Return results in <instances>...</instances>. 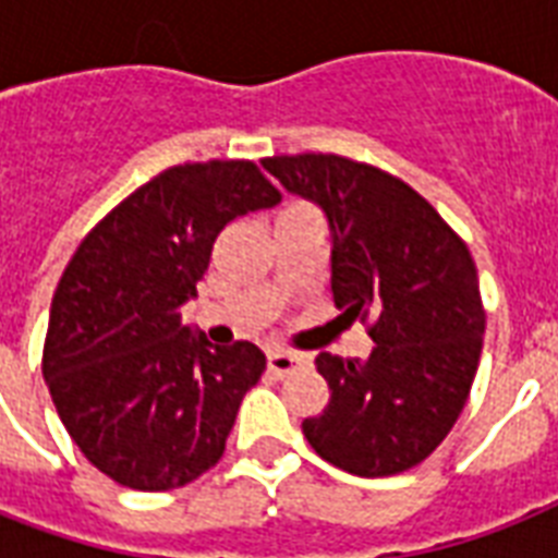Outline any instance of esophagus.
I'll list each match as a JSON object with an SVG mask.
<instances>
[{"label":"esophagus","mask_w":558,"mask_h":558,"mask_svg":"<svg viewBox=\"0 0 558 558\" xmlns=\"http://www.w3.org/2000/svg\"><path fill=\"white\" fill-rule=\"evenodd\" d=\"M266 365H269L271 373H278V376H287L295 367L306 365V356L301 353H292V350H269V356H266Z\"/></svg>","instance_id":"esophagus-1"}]
</instances>
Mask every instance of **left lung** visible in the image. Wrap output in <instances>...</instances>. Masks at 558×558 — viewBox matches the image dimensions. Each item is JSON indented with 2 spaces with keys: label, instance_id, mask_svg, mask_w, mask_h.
<instances>
[{
  "label": "left lung",
  "instance_id": "obj_1",
  "mask_svg": "<svg viewBox=\"0 0 558 558\" xmlns=\"http://www.w3.org/2000/svg\"><path fill=\"white\" fill-rule=\"evenodd\" d=\"M330 228V292L373 318L367 359L318 353L330 402L301 423L327 463L359 477L399 475L458 423L484 348V306L466 243L399 179L324 153L263 159Z\"/></svg>",
  "mask_w": 558,
  "mask_h": 558
}]
</instances>
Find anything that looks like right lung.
Returning a JSON list of instances; mask_svg holds the SVG:
<instances>
[{
  "mask_svg": "<svg viewBox=\"0 0 558 558\" xmlns=\"http://www.w3.org/2000/svg\"><path fill=\"white\" fill-rule=\"evenodd\" d=\"M278 202L252 161L179 165L100 219L65 266L43 376L65 432L116 484L165 493L222 458L266 356L252 341L214 348L179 310L219 231Z\"/></svg>",
  "mask_w": 558,
  "mask_h": 558,
  "instance_id": "1",
  "label": "right lung"
}]
</instances>
